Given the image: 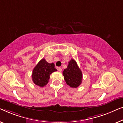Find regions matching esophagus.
Returning a JSON list of instances; mask_svg holds the SVG:
<instances>
[{"label": "esophagus", "instance_id": "obj_1", "mask_svg": "<svg viewBox=\"0 0 123 123\" xmlns=\"http://www.w3.org/2000/svg\"><path fill=\"white\" fill-rule=\"evenodd\" d=\"M57 70H58L59 72H61L62 70V68H61V67H57Z\"/></svg>", "mask_w": 123, "mask_h": 123}]
</instances>
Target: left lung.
<instances>
[{"label": "left lung", "instance_id": "8db88e82", "mask_svg": "<svg viewBox=\"0 0 123 123\" xmlns=\"http://www.w3.org/2000/svg\"><path fill=\"white\" fill-rule=\"evenodd\" d=\"M63 76L66 84L72 88H77L82 82V72L74 59L68 62L67 67L63 71Z\"/></svg>", "mask_w": 123, "mask_h": 123}]
</instances>
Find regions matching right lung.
Wrapping results in <instances>:
<instances>
[{"mask_svg":"<svg viewBox=\"0 0 123 123\" xmlns=\"http://www.w3.org/2000/svg\"><path fill=\"white\" fill-rule=\"evenodd\" d=\"M57 71L55 64L49 63L43 58L34 67L32 72V80L36 85L43 87L49 80V76L53 72Z\"/></svg>","mask_w":123,"mask_h":123,"instance_id":"add662e5","label":"right lung"}]
</instances>
